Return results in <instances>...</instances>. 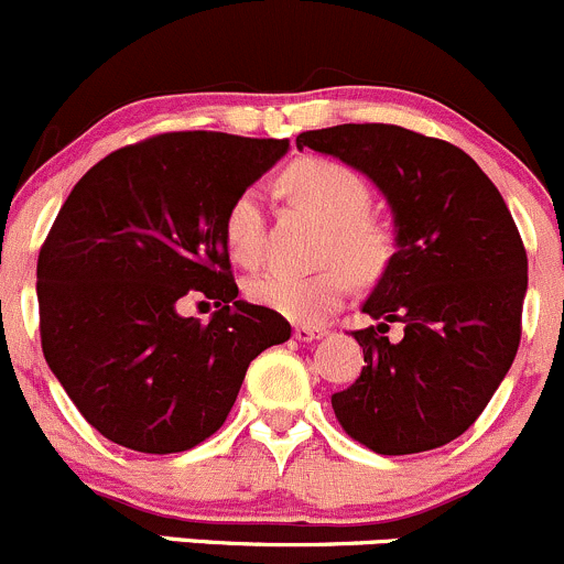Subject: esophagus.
<instances>
[{
	"label": "esophagus",
	"mask_w": 564,
	"mask_h": 564,
	"mask_svg": "<svg viewBox=\"0 0 564 564\" xmlns=\"http://www.w3.org/2000/svg\"><path fill=\"white\" fill-rule=\"evenodd\" d=\"M328 334V330L323 328V325H295L293 328V336L299 341H315V339H323V336Z\"/></svg>",
	"instance_id": "esophagus-1"
}]
</instances>
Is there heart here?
I'll list each match as a JSON object with an SVG mask.
<instances>
[{
	"instance_id": "b5f03b06",
	"label": "heart",
	"mask_w": 564,
	"mask_h": 564,
	"mask_svg": "<svg viewBox=\"0 0 564 564\" xmlns=\"http://www.w3.org/2000/svg\"><path fill=\"white\" fill-rule=\"evenodd\" d=\"M282 187L301 206L328 225L323 258H339L315 271L271 269L247 284L254 304L295 323L323 321L350 293L352 274L371 282L388 269L393 236L369 214L371 193L352 167L323 156H306L284 171ZM223 239L230 258L241 265H258L263 258V203L258 189L234 197L223 219Z\"/></svg>"
}]
</instances>
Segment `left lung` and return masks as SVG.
Listing matches in <instances>:
<instances>
[{"label":"left lung","mask_w":564,"mask_h":564,"mask_svg":"<svg viewBox=\"0 0 564 564\" xmlns=\"http://www.w3.org/2000/svg\"><path fill=\"white\" fill-rule=\"evenodd\" d=\"M367 173L386 195L397 252L364 301L382 321L352 330L361 377L330 397L336 421L382 456L467 432L521 339L527 249L499 189L462 149L397 124H336L295 138ZM388 322L405 336L387 339Z\"/></svg>","instance_id":"8db88e82"}]
</instances>
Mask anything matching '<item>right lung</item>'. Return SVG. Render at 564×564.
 I'll return each instance as SVG.
<instances>
[{"mask_svg":"<svg viewBox=\"0 0 564 564\" xmlns=\"http://www.w3.org/2000/svg\"><path fill=\"white\" fill-rule=\"evenodd\" d=\"M288 141L162 132L84 173L37 258L40 341L80 415L110 443L182 454L234 408L252 358L290 323L239 301L223 219ZM214 300L206 326L184 297Z\"/></svg>","mask_w":564,"mask_h":564,"instance_id":"1","label":"right lung"}]
</instances>
